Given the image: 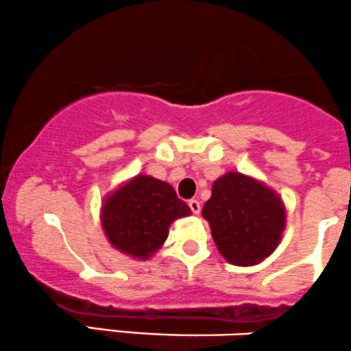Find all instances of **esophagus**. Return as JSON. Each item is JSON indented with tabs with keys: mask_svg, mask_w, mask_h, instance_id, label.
Wrapping results in <instances>:
<instances>
[{
	"mask_svg": "<svg viewBox=\"0 0 351 351\" xmlns=\"http://www.w3.org/2000/svg\"><path fill=\"white\" fill-rule=\"evenodd\" d=\"M189 207H191L192 213H195V215H199L200 213V202L199 200H195V199L189 200Z\"/></svg>",
	"mask_w": 351,
	"mask_h": 351,
	"instance_id": "esophagus-1",
	"label": "esophagus"
}]
</instances>
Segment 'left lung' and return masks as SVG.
Returning <instances> with one entry per match:
<instances>
[{
	"label": "left lung",
	"mask_w": 351,
	"mask_h": 351,
	"mask_svg": "<svg viewBox=\"0 0 351 351\" xmlns=\"http://www.w3.org/2000/svg\"><path fill=\"white\" fill-rule=\"evenodd\" d=\"M202 215L221 256L237 266L258 265L269 256L286 226L281 197L240 172H228L213 182Z\"/></svg>",
	"instance_id": "8db88e82"
}]
</instances>
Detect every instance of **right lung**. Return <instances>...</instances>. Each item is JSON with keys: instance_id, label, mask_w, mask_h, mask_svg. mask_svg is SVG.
Segmentation results:
<instances>
[{"instance_id": "obj_1", "label": "right lung", "mask_w": 351, "mask_h": 351, "mask_svg": "<svg viewBox=\"0 0 351 351\" xmlns=\"http://www.w3.org/2000/svg\"><path fill=\"white\" fill-rule=\"evenodd\" d=\"M191 215L172 185L139 174L106 197L101 205V226L108 241L121 253L147 259L167 240L176 218Z\"/></svg>"}]
</instances>
